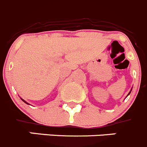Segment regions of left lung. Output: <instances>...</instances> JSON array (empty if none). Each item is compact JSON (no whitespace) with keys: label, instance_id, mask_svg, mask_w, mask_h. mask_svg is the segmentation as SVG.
<instances>
[{"label":"left lung","instance_id":"left-lung-1","mask_svg":"<svg viewBox=\"0 0 147 147\" xmlns=\"http://www.w3.org/2000/svg\"><path fill=\"white\" fill-rule=\"evenodd\" d=\"M131 90H132V89H131V90H130V92H129V93H128V94H127V96H128V95H130V92H131ZM126 98H127V97H126Z\"/></svg>","mask_w":147,"mask_h":147}]
</instances>
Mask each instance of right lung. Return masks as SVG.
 I'll list each match as a JSON object with an SVG mask.
<instances>
[{
	"instance_id": "1",
	"label": "right lung",
	"mask_w": 147,
	"mask_h": 147,
	"mask_svg": "<svg viewBox=\"0 0 147 147\" xmlns=\"http://www.w3.org/2000/svg\"><path fill=\"white\" fill-rule=\"evenodd\" d=\"M21 99H22V101H23V102H25V103H27V104H29V103H28V102H26V101H25V100H23V99H22V98H21Z\"/></svg>"
}]
</instances>
